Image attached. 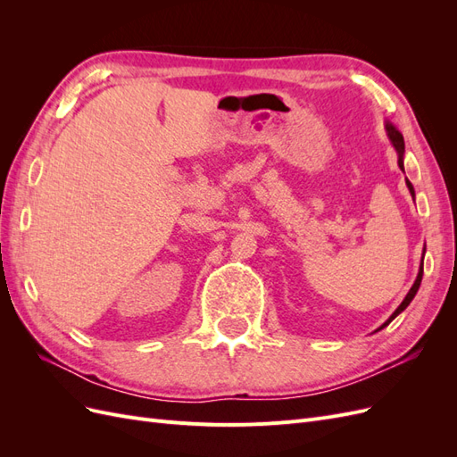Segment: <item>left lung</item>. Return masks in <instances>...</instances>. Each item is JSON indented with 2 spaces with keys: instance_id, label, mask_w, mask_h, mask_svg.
<instances>
[{
  "instance_id": "8db88e82",
  "label": "left lung",
  "mask_w": 457,
  "mask_h": 457,
  "mask_svg": "<svg viewBox=\"0 0 457 457\" xmlns=\"http://www.w3.org/2000/svg\"><path fill=\"white\" fill-rule=\"evenodd\" d=\"M385 131H386V137H389V141H391V145L395 146V150H396V154H398V168L404 171V137H403V133H400L391 121H385ZM406 187H408V190H410V195H411V198H416V190H413V187H411V183L408 181L406 179ZM423 255H425V250H423ZM421 278H423V259H421V262H420V272H418V278H416V282H413V286L410 287V292L406 294V297L403 299V303H400V305L396 307V311L386 318V320L376 329V331H379V329H383L385 326H389L395 318L403 312L410 303H411V299L416 297V294H418V289H420V286H421Z\"/></svg>"
}]
</instances>
